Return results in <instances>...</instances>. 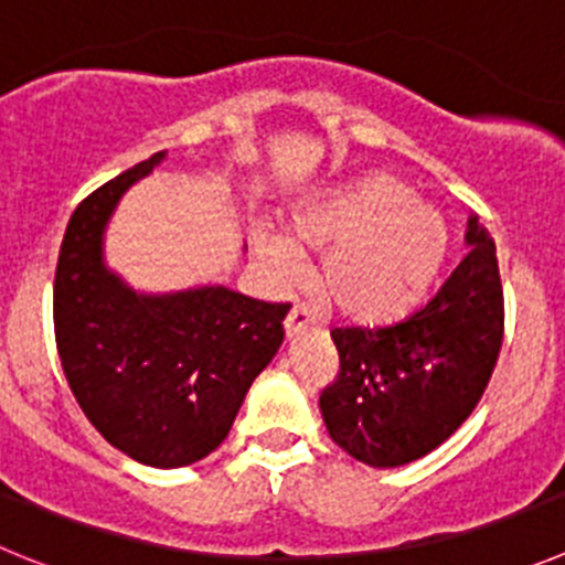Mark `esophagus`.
Masks as SVG:
<instances>
[{
  "label": "esophagus",
  "instance_id": "34e87169",
  "mask_svg": "<svg viewBox=\"0 0 565 565\" xmlns=\"http://www.w3.org/2000/svg\"><path fill=\"white\" fill-rule=\"evenodd\" d=\"M309 327H312V315H309V309L301 307V303H295L287 312V318H284V332H287V338H295V334L303 332V329Z\"/></svg>",
  "mask_w": 565,
  "mask_h": 565
}]
</instances>
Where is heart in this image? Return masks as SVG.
Listing matches in <instances>:
<instances>
[{"label": "heart", "instance_id": "b5f03b06", "mask_svg": "<svg viewBox=\"0 0 565 565\" xmlns=\"http://www.w3.org/2000/svg\"><path fill=\"white\" fill-rule=\"evenodd\" d=\"M256 250L278 278L301 276V253H327L318 273L323 303L358 323L408 312L447 250L439 213L411 202L394 177H369L289 220L287 238L258 233Z\"/></svg>", "mask_w": 565, "mask_h": 565}]
</instances>
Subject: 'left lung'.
Masks as SVG:
<instances>
[{
	"instance_id": "8db88e82",
	"label": "left lung",
	"mask_w": 565,
	"mask_h": 565,
	"mask_svg": "<svg viewBox=\"0 0 565 565\" xmlns=\"http://www.w3.org/2000/svg\"><path fill=\"white\" fill-rule=\"evenodd\" d=\"M465 258L425 307L388 327H338V374L320 391L327 430L371 467L436 450L472 414L504 343L495 245L472 216Z\"/></svg>"
}]
</instances>
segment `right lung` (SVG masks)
Wrapping results in <instances>:
<instances>
[{
  "mask_svg": "<svg viewBox=\"0 0 565 565\" xmlns=\"http://www.w3.org/2000/svg\"><path fill=\"white\" fill-rule=\"evenodd\" d=\"M160 154L100 185L70 216L53 281L61 369L109 445L151 467H185L225 441L253 380L278 352L289 303L202 287L146 298L100 262L111 207Z\"/></svg>",
  "mask_w": 565,
  "mask_h": 565,
  "instance_id": "1",
  "label": "right lung"
}]
</instances>
